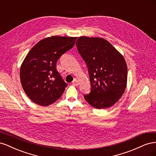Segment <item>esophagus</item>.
I'll return each mask as SVG.
<instances>
[{
	"label": "esophagus",
	"instance_id": "34e87169",
	"mask_svg": "<svg viewBox=\"0 0 156 156\" xmlns=\"http://www.w3.org/2000/svg\"><path fill=\"white\" fill-rule=\"evenodd\" d=\"M72 83H73V84H74V85H75V86H77L78 84H79V81H77V80L75 79H74L73 81V82H72Z\"/></svg>",
	"mask_w": 156,
	"mask_h": 156
}]
</instances>
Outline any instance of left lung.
Here are the masks:
<instances>
[{"instance_id": "obj_1", "label": "left lung", "mask_w": 156, "mask_h": 156, "mask_svg": "<svg viewBox=\"0 0 156 156\" xmlns=\"http://www.w3.org/2000/svg\"><path fill=\"white\" fill-rule=\"evenodd\" d=\"M76 45L87 64L91 84L90 92L84 95V99L99 109L112 106L126 87L127 68L124 56L101 37H79Z\"/></svg>"}]
</instances>
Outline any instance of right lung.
<instances>
[{"label":"right lung","mask_w":156,"mask_h":156,"mask_svg":"<svg viewBox=\"0 0 156 156\" xmlns=\"http://www.w3.org/2000/svg\"><path fill=\"white\" fill-rule=\"evenodd\" d=\"M76 37L52 36L41 40L27 54L20 68L22 87L36 104L48 106L62 95L67 83L56 70V62L75 45Z\"/></svg>","instance_id":"obj_1"}]
</instances>
